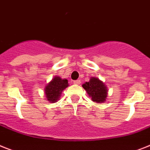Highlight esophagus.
I'll return each mask as SVG.
<instances>
[{
    "label": "esophagus",
    "mask_w": 150,
    "mask_h": 150,
    "mask_svg": "<svg viewBox=\"0 0 150 150\" xmlns=\"http://www.w3.org/2000/svg\"><path fill=\"white\" fill-rule=\"evenodd\" d=\"M80 80H74V84H77V85H79V84H80Z\"/></svg>",
    "instance_id": "obj_1"
}]
</instances>
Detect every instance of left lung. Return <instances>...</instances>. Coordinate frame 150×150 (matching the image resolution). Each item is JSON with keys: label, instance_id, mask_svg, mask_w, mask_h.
<instances>
[{"label": "left lung", "instance_id": "1", "mask_svg": "<svg viewBox=\"0 0 150 150\" xmlns=\"http://www.w3.org/2000/svg\"><path fill=\"white\" fill-rule=\"evenodd\" d=\"M83 87L86 90L93 102L100 103L106 101L108 90L104 83H103L98 78L91 77L89 82L83 84Z\"/></svg>", "mask_w": 150, "mask_h": 150}]
</instances>
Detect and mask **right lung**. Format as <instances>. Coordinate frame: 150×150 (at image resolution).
<instances>
[{
  "mask_svg": "<svg viewBox=\"0 0 150 150\" xmlns=\"http://www.w3.org/2000/svg\"><path fill=\"white\" fill-rule=\"evenodd\" d=\"M69 86L68 81L66 79H61L60 76H54L49 83L44 88L46 97L50 103L57 102L60 97L63 90Z\"/></svg>",
  "mask_w": 150,
  "mask_h": 150,
  "instance_id": "obj_1",
  "label": "right lung"
}]
</instances>
